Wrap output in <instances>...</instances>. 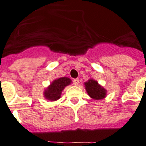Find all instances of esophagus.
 Listing matches in <instances>:
<instances>
[{"mask_svg": "<svg viewBox=\"0 0 146 146\" xmlns=\"http://www.w3.org/2000/svg\"><path fill=\"white\" fill-rule=\"evenodd\" d=\"M73 82H74V84L75 85H77L79 83H80V80H79V79H74V80H73Z\"/></svg>", "mask_w": 146, "mask_h": 146, "instance_id": "34e87169", "label": "esophagus"}]
</instances>
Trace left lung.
<instances>
[{"instance_id": "1", "label": "left lung", "mask_w": 146, "mask_h": 146, "mask_svg": "<svg viewBox=\"0 0 146 146\" xmlns=\"http://www.w3.org/2000/svg\"><path fill=\"white\" fill-rule=\"evenodd\" d=\"M84 85L88 96L93 99L99 101L106 97L107 90L100 84H98L96 80L90 79L84 83Z\"/></svg>"}]
</instances>
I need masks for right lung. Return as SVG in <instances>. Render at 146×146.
Masks as SVG:
<instances>
[{"instance_id":"add662e5","label":"right lung","mask_w":146,"mask_h":146,"mask_svg":"<svg viewBox=\"0 0 146 146\" xmlns=\"http://www.w3.org/2000/svg\"><path fill=\"white\" fill-rule=\"evenodd\" d=\"M72 80L69 77H64L56 79L44 90L43 96L45 99L56 101L61 98V93L68 85H71Z\"/></svg>"}]
</instances>
